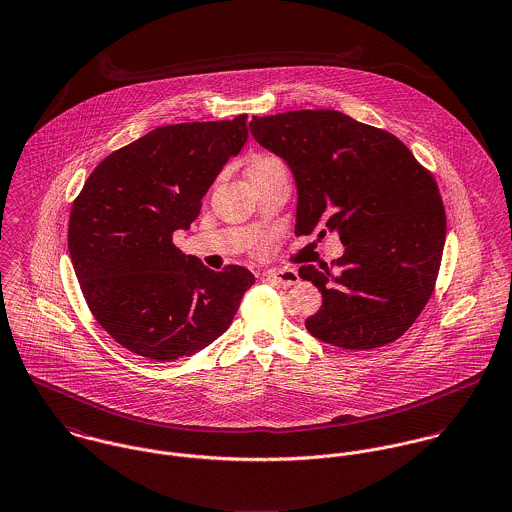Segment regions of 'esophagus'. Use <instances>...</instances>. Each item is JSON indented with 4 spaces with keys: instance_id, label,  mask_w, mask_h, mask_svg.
<instances>
[{
    "instance_id": "obj_1",
    "label": "esophagus",
    "mask_w": 512,
    "mask_h": 512,
    "mask_svg": "<svg viewBox=\"0 0 512 512\" xmlns=\"http://www.w3.org/2000/svg\"><path fill=\"white\" fill-rule=\"evenodd\" d=\"M269 281L273 283L284 284V286H290V284H296L300 281L298 273L294 269H283V271H269L265 275Z\"/></svg>"
}]
</instances>
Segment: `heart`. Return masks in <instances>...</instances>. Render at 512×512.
<instances>
[{
	"instance_id": "1",
	"label": "heart",
	"mask_w": 512,
	"mask_h": 512,
	"mask_svg": "<svg viewBox=\"0 0 512 512\" xmlns=\"http://www.w3.org/2000/svg\"><path fill=\"white\" fill-rule=\"evenodd\" d=\"M265 161H273V159H271V157H267V159H261L259 163H265ZM259 163H255V165H259Z\"/></svg>"
}]
</instances>
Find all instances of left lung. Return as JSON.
Instances as JSON below:
<instances>
[{"label": "left lung", "mask_w": 512, "mask_h": 512, "mask_svg": "<svg viewBox=\"0 0 512 512\" xmlns=\"http://www.w3.org/2000/svg\"><path fill=\"white\" fill-rule=\"evenodd\" d=\"M249 129L294 176V233L336 231L345 247L332 267L300 269L322 292L306 330L355 351L400 338L442 261L446 212L434 176L393 133L334 110L253 115Z\"/></svg>", "instance_id": "8db88e82"}]
</instances>
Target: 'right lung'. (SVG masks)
Wrapping results in <instances>:
<instances>
[{
	"mask_svg": "<svg viewBox=\"0 0 512 512\" xmlns=\"http://www.w3.org/2000/svg\"><path fill=\"white\" fill-rule=\"evenodd\" d=\"M247 143V115L165 125L108 155L72 204L68 251L98 324L155 361L194 355L231 324L255 277L216 273L174 243Z\"/></svg>",
	"mask_w": 512,
	"mask_h": 512,
	"instance_id": "obj_1",
	"label": "right lung"
}]
</instances>
